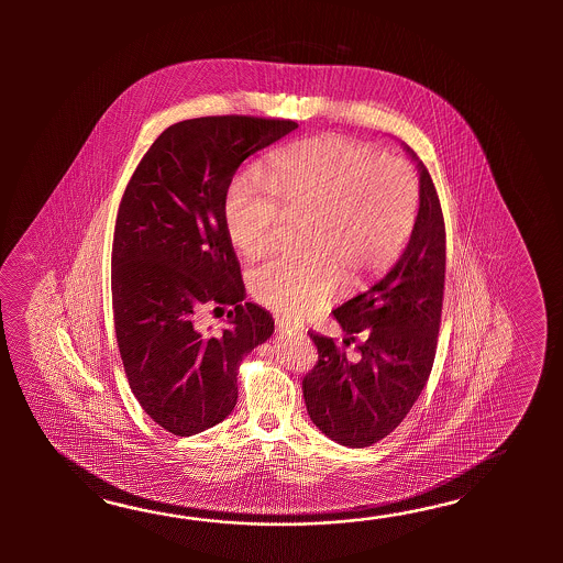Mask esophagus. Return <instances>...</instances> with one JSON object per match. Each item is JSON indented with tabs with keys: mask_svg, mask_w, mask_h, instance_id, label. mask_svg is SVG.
<instances>
[{
	"mask_svg": "<svg viewBox=\"0 0 563 563\" xmlns=\"http://www.w3.org/2000/svg\"><path fill=\"white\" fill-rule=\"evenodd\" d=\"M276 325L279 332H298V330H303V325H301V323L291 322V320H284V318H277Z\"/></svg>",
	"mask_w": 563,
	"mask_h": 563,
	"instance_id": "1",
	"label": "esophagus"
}]
</instances>
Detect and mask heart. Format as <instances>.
<instances>
[{
    "label": "heart",
    "mask_w": 563,
    "mask_h": 563,
    "mask_svg": "<svg viewBox=\"0 0 563 563\" xmlns=\"http://www.w3.org/2000/svg\"><path fill=\"white\" fill-rule=\"evenodd\" d=\"M264 181L233 180L223 201L229 240L247 257L264 253L287 216H308L299 255H274L250 272L260 303L301 318L350 284L378 276L405 247L419 213V179L405 158L368 144L322 136L269 156Z\"/></svg>",
    "instance_id": "b5f03b06"
}]
</instances>
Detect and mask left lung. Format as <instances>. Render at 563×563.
I'll use <instances>...</instances> for the list:
<instances>
[{"mask_svg":"<svg viewBox=\"0 0 563 563\" xmlns=\"http://www.w3.org/2000/svg\"><path fill=\"white\" fill-rule=\"evenodd\" d=\"M419 168V213L407 250L366 291L335 308L342 344L308 332L318 364L301 380L311 422L335 443H378L405 420L429 380L444 291V219L427 167ZM357 344L360 356H345Z\"/></svg>","mask_w":563,"mask_h":563,"instance_id":"left-lung-1","label":"left lung"}]
</instances>
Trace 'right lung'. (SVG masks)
Masks as SVG:
<instances>
[{"instance_id":"add662e5","label":"right lung","mask_w":563,"mask_h":563,"mask_svg":"<svg viewBox=\"0 0 563 563\" xmlns=\"http://www.w3.org/2000/svg\"><path fill=\"white\" fill-rule=\"evenodd\" d=\"M298 129L294 120L203 117L161 132L132 173L112 243V310L132 395L165 431L191 437L228 419L243 356L274 318L243 301L223 201L241 163ZM233 305L217 335L203 307Z\"/></svg>"}]
</instances>
